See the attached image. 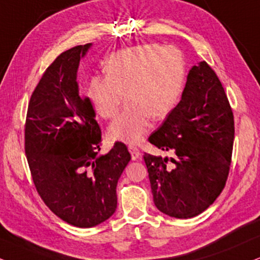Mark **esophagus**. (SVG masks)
Listing matches in <instances>:
<instances>
[{
  "mask_svg": "<svg viewBox=\"0 0 260 260\" xmlns=\"http://www.w3.org/2000/svg\"><path fill=\"white\" fill-rule=\"evenodd\" d=\"M129 152L131 154V159H133V160H137V159L141 158V152H140V149L137 148V147L130 145L129 146Z\"/></svg>",
  "mask_w": 260,
  "mask_h": 260,
  "instance_id": "obj_1",
  "label": "esophagus"
}]
</instances>
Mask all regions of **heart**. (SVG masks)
Returning a JSON list of instances; mask_svg holds the SVG:
<instances>
[{"label": "heart", "instance_id": "1", "mask_svg": "<svg viewBox=\"0 0 260 260\" xmlns=\"http://www.w3.org/2000/svg\"><path fill=\"white\" fill-rule=\"evenodd\" d=\"M106 76L92 77L86 89L91 107L100 117L117 115L123 91L126 107L108 127L112 141L139 143L150 118L165 119L174 111L184 84L185 65L177 48L143 44L125 48L106 60Z\"/></svg>", "mask_w": 260, "mask_h": 260}]
</instances>
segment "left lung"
I'll list each match as a JSON object with an SVG mask.
<instances>
[{"mask_svg": "<svg viewBox=\"0 0 260 260\" xmlns=\"http://www.w3.org/2000/svg\"><path fill=\"white\" fill-rule=\"evenodd\" d=\"M148 141L174 154L143 155L160 212L187 219L214 203L229 175L234 117L222 83L206 62L191 67L181 101Z\"/></svg>", "mask_w": 260, "mask_h": 260, "instance_id": "1", "label": "left lung"}]
</instances>
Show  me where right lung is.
Masks as SVG:
<instances>
[{"instance_id":"add662e5","label":"right lung","mask_w":260,"mask_h":260,"mask_svg":"<svg viewBox=\"0 0 260 260\" xmlns=\"http://www.w3.org/2000/svg\"><path fill=\"white\" fill-rule=\"evenodd\" d=\"M92 46L60 54L42 76L28 102L25 153L44 204L78 228L107 220L117 208V184L131 155L115 142L100 155L101 130L88 98L79 94V62Z\"/></svg>"}]
</instances>
